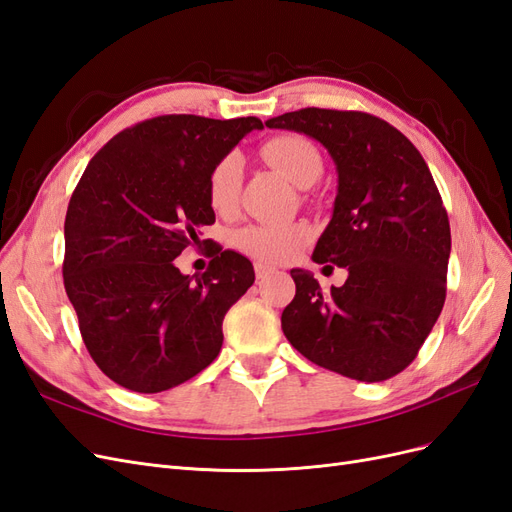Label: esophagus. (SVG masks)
<instances>
[{
  "label": "esophagus",
  "instance_id": "1",
  "mask_svg": "<svg viewBox=\"0 0 512 512\" xmlns=\"http://www.w3.org/2000/svg\"><path fill=\"white\" fill-rule=\"evenodd\" d=\"M254 271H256V277H258V280H267V277L273 273V269H271L269 265H262V262H256Z\"/></svg>",
  "mask_w": 512,
  "mask_h": 512
}]
</instances>
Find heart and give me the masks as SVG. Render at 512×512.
Here are the masks:
<instances>
[{
	"label": "heart",
	"mask_w": 512,
	"mask_h": 512,
	"mask_svg": "<svg viewBox=\"0 0 512 512\" xmlns=\"http://www.w3.org/2000/svg\"><path fill=\"white\" fill-rule=\"evenodd\" d=\"M262 158L297 188H312L322 177L324 162L318 147L299 134H282L267 141L260 149ZM241 188V158L226 153L213 164L207 179V198L213 211L230 213L237 205ZM312 237L303 222L282 226H245L235 232L232 243L243 254L260 262H288L299 254L301 247Z\"/></svg>",
	"instance_id": "heart-1"
}]
</instances>
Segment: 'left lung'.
Returning <instances> with one entry per match:
<instances>
[{
  "label": "left lung",
  "mask_w": 512,
  "mask_h": 512,
  "mask_svg": "<svg viewBox=\"0 0 512 512\" xmlns=\"http://www.w3.org/2000/svg\"><path fill=\"white\" fill-rule=\"evenodd\" d=\"M265 123L314 138L333 158L337 196L312 258L348 271L329 294L309 271H290L297 294L282 314L286 339L346 378L397 376L446 299L451 226L423 156L391 123L359 111L301 108Z\"/></svg>",
  "instance_id": "obj_1"
}]
</instances>
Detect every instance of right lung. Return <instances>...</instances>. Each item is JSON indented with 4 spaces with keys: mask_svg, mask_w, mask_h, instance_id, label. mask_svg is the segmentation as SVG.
I'll use <instances>...</instances> for the list:
<instances>
[{
    "mask_svg": "<svg viewBox=\"0 0 512 512\" xmlns=\"http://www.w3.org/2000/svg\"><path fill=\"white\" fill-rule=\"evenodd\" d=\"M256 117L162 115L119 132L91 162L66 213L64 286L91 359L123 389L162 393L220 354L222 322L254 284V267L215 250L203 275L175 258L215 222L213 164Z\"/></svg>",
    "mask_w": 512,
    "mask_h": 512,
    "instance_id": "1",
    "label": "right lung"
}]
</instances>
